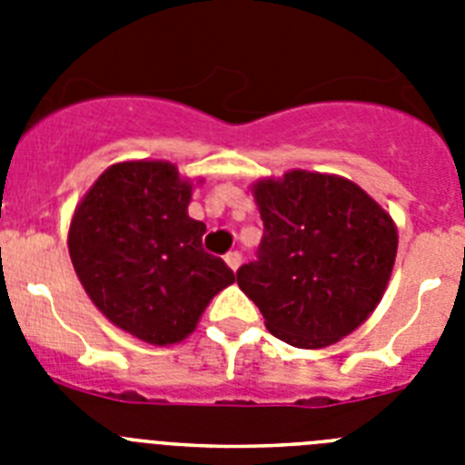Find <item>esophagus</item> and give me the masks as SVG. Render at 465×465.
<instances>
[{
  "mask_svg": "<svg viewBox=\"0 0 465 465\" xmlns=\"http://www.w3.org/2000/svg\"><path fill=\"white\" fill-rule=\"evenodd\" d=\"M225 262H228V268L232 270V272H235V270L242 265V253H240V252L225 253Z\"/></svg>",
  "mask_w": 465,
  "mask_h": 465,
  "instance_id": "34e87169",
  "label": "esophagus"
}]
</instances>
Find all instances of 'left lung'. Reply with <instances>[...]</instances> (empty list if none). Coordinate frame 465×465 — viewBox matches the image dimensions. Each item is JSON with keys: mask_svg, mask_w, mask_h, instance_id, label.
<instances>
[{"mask_svg": "<svg viewBox=\"0 0 465 465\" xmlns=\"http://www.w3.org/2000/svg\"><path fill=\"white\" fill-rule=\"evenodd\" d=\"M262 219L256 261L237 283L274 338L322 349L361 326L396 261L391 216L356 183L295 170L253 188Z\"/></svg>", "mask_w": 465, "mask_h": 465, "instance_id": "left-lung-1", "label": "left lung"}]
</instances>
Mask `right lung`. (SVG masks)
Instances as JSON below:
<instances>
[{
	"label": "right lung",
	"mask_w": 465,
	"mask_h": 465,
	"mask_svg": "<svg viewBox=\"0 0 465 465\" xmlns=\"http://www.w3.org/2000/svg\"><path fill=\"white\" fill-rule=\"evenodd\" d=\"M191 183L170 163H118L94 182L69 225V256L97 310L134 338L174 344L209 300L235 282L204 252L188 216Z\"/></svg>",
	"instance_id": "right-lung-1"
}]
</instances>
